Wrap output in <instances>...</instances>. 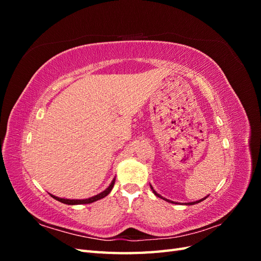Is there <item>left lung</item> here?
<instances>
[{
	"label": "left lung",
	"instance_id": "1",
	"mask_svg": "<svg viewBox=\"0 0 261 261\" xmlns=\"http://www.w3.org/2000/svg\"><path fill=\"white\" fill-rule=\"evenodd\" d=\"M150 188H151V191H152V193L156 196V197H159V198H161V199H163V200H165V201H168V202H171V203H177V202H174V201H171V200H169V199H167V198H163V197L161 196V195H159L158 194L154 189H153V187L150 185ZM208 197V196H207ZM207 197H204V198H202V199H199V200H197V201H193V202H187V203H185V204H188V206H192V204H195V203H198V202H200V201H202V200H204L207 198Z\"/></svg>",
	"mask_w": 261,
	"mask_h": 261
}]
</instances>
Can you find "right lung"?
Returning <instances> with one entry per match:
<instances>
[{
	"label": "right lung",
	"mask_w": 261,
	"mask_h": 261,
	"mask_svg": "<svg viewBox=\"0 0 261 261\" xmlns=\"http://www.w3.org/2000/svg\"><path fill=\"white\" fill-rule=\"evenodd\" d=\"M114 183H115V177L112 179L111 184H110L108 186V188H106L103 192H101L100 194L93 196V197H90V198H87V199H65V198H60V197H57L54 195H51V197H53L54 199H57L58 201L60 202H63V203H66V204H82V203H91V202H94L97 201L99 199H102L105 198L106 196H108L110 194V192L112 191V188L114 186Z\"/></svg>",
	"instance_id": "add662e5"
}]
</instances>
